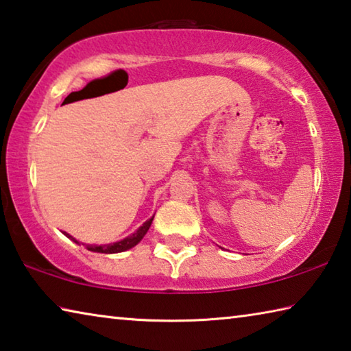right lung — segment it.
Returning <instances> with one entry per match:
<instances>
[{
  "mask_svg": "<svg viewBox=\"0 0 351 351\" xmlns=\"http://www.w3.org/2000/svg\"><path fill=\"white\" fill-rule=\"evenodd\" d=\"M153 218H154V215L150 218V219H147V221L141 226V228L136 230L134 234H132V235H128V237H125V239L123 240H121V241H116V243H110V245H85L86 246V249L88 251H93V252H100V254H117V252H123V251H128V249H132V247H134L136 245H138V243L144 239V235L147 234V230L150 229V226H152V221H153ZM64 235L68 237L69 240H73L74 243H79L77 241L74 237H71L69 234H66V232H63Z\"/></svg>",
  "mask_w": 351,
  "mask_h": 351,
  "instance_id": "right-lung-1",
  "label": "right lung"
}]
</instances>
